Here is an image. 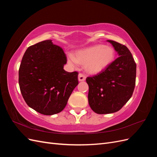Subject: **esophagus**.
Wrapping results in <instances>:
<instances>
[{"instance_id":"1","label":"esophagus","mask_w":157,"mask_h":157,"mask_svg":"<svg viewBox=\"0 0 157 157\" xmlns=\"http://www.w3.org/2000/svg\"><path fill=\"white\" fill-rule=\"evenodd\" d=\"M86 75H84L82 73H79L78 75V80L79 81H84L86 80Z\"/></svg>"}]
</instances>
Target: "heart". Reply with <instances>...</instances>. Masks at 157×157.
Returning <instances> with one entry per match:
<instances>
[{
    "mask_svg": "<svg viewBox=\"0 0 157 157\" xmlns=\"http://www.w3.org/2000/svg\"><path fill=\"white\" fill-rule=\"evenodd\" d=\"M115 58V51L110 46L96 45L76 52L75 56L68 55V61L72 65H84L88 73L96 74L105 69Z\"/></svg>",
    "mask_w": 157,
    "mask_h": 157,
    "instance_id": "b5f03b06",
    "label": "heart"
}]
</instances>
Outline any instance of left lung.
<instances>
[{"mask_svg": "<svg viewBox=\"0 0 157 157\" xmlns=\"http://www.w3.org/2000/svg\"><path fill=\"white\" fill-rule=\"evenodd\" d=\"M107 41L119 56L100 73L86 80L89 105L98 114L119 111L132 97L136 85V63L130 51L117 42Z\"/></svg>", "mask_w": 157, "mask_h": 157, "instance_id": "obj_1", "label": "left lung"}]
</instances>
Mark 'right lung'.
Listing matches in <instances>:
<instances>
[{
	"mask_svg": "<svg viewBox=\"0 0 157 157\" xmlns=\"http://www.w3.org/2000/svg\"><path fill=\"white\" fill-rule=\"evenodd\" d=\"M66 63L63 49L52 40L26 50L19 69V85L28 106L44 115L63 111L78 84V72L65 71Z\"/></svg>",
	"mask_w": 157,
	"mask_h": 157,
	"instance_id": "1",
	"label": "right lung"
}]
</instances>
